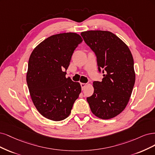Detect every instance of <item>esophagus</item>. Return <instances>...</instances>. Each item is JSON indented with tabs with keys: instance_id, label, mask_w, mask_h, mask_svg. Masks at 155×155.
<instances>
[{
	"instance_id": "esophagus-1",
	"label": "esophagus",
	"mask_w": 155,
	"mask_h": 155,
	"mask_svg": "<svg viewBox=\"0 0 155 155\" xmlns=\"http://www.w3.org/2000/svg\"><path fill=\"white\" fill-rule=\"evenodd\" d=\"M81 86L82 89H83L85 87V86H86V84H85V83H81Z\"/></svg>"
}]
</instances>
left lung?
Segmentation results:
<instances>
[{"label":"left lung","mask_w":155,"mask_h":155,"mask_svg":"<svg viewBox=\"0 0 155 155\" xmlns=\"http://www.w3.org/2000/svg\"><path fill=\"white\" fill-rule=\"evenodd\" d=\"M81 36L97 57L101 82L94 81V93L87 98L96 117L110 119L126 108L135 82L132 54L127 45L113 33L91 30Z\"/></svg>","instance_id":"8db88e82"}]
</instances>
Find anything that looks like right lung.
I'll return each instance as SVG.
<instances>
[{"label": "right lung", "instance_id": "1", "mask_svg": "<svg viewBox=\"0 0 155 155\" xmlns=\"http://www.w3.org/2000/svg\"><path fill=\"white\" fill-rule=\"evenodd\" d=\"M82 37L75 33L54 35L33 49L26 75L32 101L43 117L61 121L71 113L81 92L78 82L66 78L72 54Z\"/></svg>", "mask_w": 155, "mask_h": 155}]
</instances>
